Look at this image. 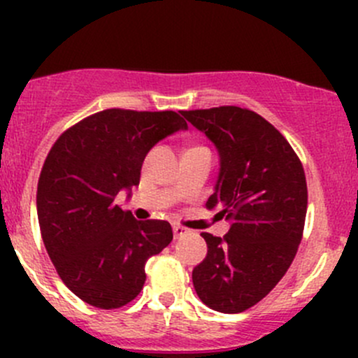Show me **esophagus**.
Here are the masks:
<instances>
[{"label": "esophagus", "mask_w": 358, "mask_h": 358, "mask_svg": "<svg viewBox=\"0 0 358 358\" xmlns=\"http://www.w3.org/2000/svg\"><path fill=\"white\" fill-rule=\"evenodd\" d=\"M189 232H190V230L185 229V227L173 225V236H175V239H180V237L187 236V234H189Z\"/></svg>", "instance_id": "esophagus-1"}]
</instances>
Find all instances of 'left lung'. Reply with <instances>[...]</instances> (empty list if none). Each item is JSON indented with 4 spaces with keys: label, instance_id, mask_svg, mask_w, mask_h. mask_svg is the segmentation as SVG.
Segmentation results:
<instances>
[{
    "label": "left lung",
    "instance_id": "8db88e82",
    "mask_svg": "<svg viewBox=\"0 0 358 358\" xmlns=\"http://www.w3.org/2000/svg\"><path fill=\"white\" fill-rule=\"evenodd\" d=\"M182 115L218 150V180L206 206L232 222L223 237L201 234L208 255L192 270L194 287L216 312H244L294 259L308 204L305 171L289 142L256 112L225 106Z\"/></svg>",
    "mask_w": 358,
    "mask_h": 358
}]
</instances>
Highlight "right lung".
I'll return each mask as SVG.
<instances>
[{
  "label": "right lung",
  "instance_id": "add662e5",
  "mask_svg": "<svg viewBox=\"0 0 358 358\" xmlns=\"http://www.w3.org/2000/svg\"><path fill=\"white\" fill-rule=\"evenodd\" d=\"M187 122L173 110L107 109L53 143L38 182L43 243L60 279L96 308L128 305L145 284V263L173 239L168 222H138L115 204L131 196L147 152Z\"/></svg>",
  "mask_w": 358,
  "mask_h": 358
}]
</instances>
